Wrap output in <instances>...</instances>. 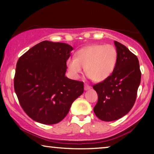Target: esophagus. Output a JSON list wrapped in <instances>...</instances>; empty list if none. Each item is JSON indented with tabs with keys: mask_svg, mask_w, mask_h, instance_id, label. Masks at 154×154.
I'll use <instances>...</instances> for the list:
<instances>
[{
	"mask_svg": "<svg viewBox=\"0 0 154 154\" xmlns=\"http://www.w3.org/2000/svg\"><path fill=\"white\" fill-rule=\"evenodd\" d=\"M90 88H91V86L88 85V84L85 83V85H84V89H85V90H90Z\"/></svg>",
	"mask_w": 154,
	"mask_h": 154,
	"instance_id": "obj_1",
	"label": "esophagus"
}]
</instances>
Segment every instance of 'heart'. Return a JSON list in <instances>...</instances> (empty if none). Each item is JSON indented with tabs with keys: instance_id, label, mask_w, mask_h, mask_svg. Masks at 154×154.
Listing matches in <instances>:
<instances>
[{
	"instance_id": "b5f03b06",
	"label": "heart",
	"mask_w": 154,
	"mask_h": 154,
	"mask_svg": "<svg viewBox=\"0 0 154 154\" xmlns=\"http://www.w3.org/2000/svg\"><path fill=\"white\" fill-rule=\"evenodd\" d=\"M118 61V51L111 44H94L80 49L75 57L66 61L71 76L77 79L83 67L88 76L94 82L104 81L114 71Z\"/></svg>"
}]
</instances>
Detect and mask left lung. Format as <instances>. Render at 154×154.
<instances>
[{
    "mask_svg": "<svg viewBox=\"0 0 154 154\" xmlns=\"http://www.w3.org/2000/svg\"><path fill=\"white\" fill-rule=\"evenodd\" d=\"M118 61L108 79L95 84L98 95L94 112L98 119L113 121L127 114L134 106L141 81L138 58L125 45L114 41Z\"/></svg>",
    "mask_w": 154,
    "mask_h": 154,
    "instance_id": "obj_1",
    "label": "left lung"
}]
</instances>
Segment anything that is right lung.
<instances>
[{"label":"right lung","instance_id":"obj_1","mask_svg":"<svg viewBox=\"0 0 154 154\" xmlns=\"http://www.w3.org/2000/svg\"><path fill=\"white\" fill-rule=\"evenodd\" d=\"M72 50L66 43L44 41L19 58L14 91L23 110L35 121L46 125L59 123L83 94V82L65 76Z\"/></svg>","mask_w":154,"mask_h":154}]
</instances>
